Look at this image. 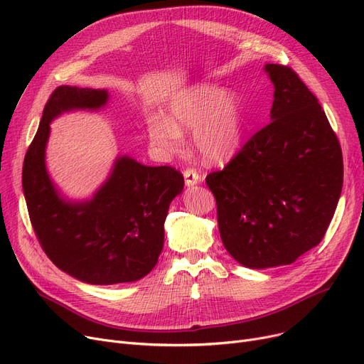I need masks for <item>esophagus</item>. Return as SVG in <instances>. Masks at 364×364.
Returning a JSON list of instances; mask_svg holds the SVG:
<instances>
[{
    "instance_id": "obj_1",
    "label": "esophagus",
    "mask_w": 364,
    "mask_h": 364,
    "mask_svg": "<svg viewBox=\"0 0 364 364\" xmlns=\"http://www.w3.org/2000/svg\"><path fill=\"white\" fill-rule=\"evenodd\" d=\"M183 176H184V180H186V186H188V187L190 186H195V184L202 181V177L199 176V172L196 169H193V168L184 169Z\"/></svg>"
}]
</instances>
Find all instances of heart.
Listing matches in <instances>:
<instances>
[{"label":"heart","instance_id":"heart-1","mask_svg":"<svg viewBox=\"0 0 364 364\" xmlns=\"http://www.w3.org/2000/svg\"><path fill=\"white\" fill-rule=\"evenodd\" d=\"M193 128V143L209 162L230 159L242 143V114L237 95L213 84L178 91L166 106V117L147 119L150 144L161 155H177L184 147V129Z\"/></svg>","mask_w":364,"mask_h":364}]
</instances>
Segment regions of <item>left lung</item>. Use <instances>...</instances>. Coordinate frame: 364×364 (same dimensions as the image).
I'll return each mask as SVG.
<instances>
[{"mask_svg": "<svg viewBox=\"0 0 364 364\" xmlns=\"http://www.w3.org/2000/svg\"><path fill=\"white\" fill-rule=\"evenodd\" d=\"M264 70L274 84L270 122L206 177L225 250L250 269L292 264L317 246L343 181L341 146L316 95L289 66Z\"/></svg>", "mask_w": 364, "mask_h": 364, "instance_id": "1", "label": "left lung"}]
</instances>
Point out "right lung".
I'll return each instance as SVG.
<instances>
[{
  "label": "right lung",
  "mask_w": 364,
  "mask_h": 364,
  "mask_svg": "<svg viewBox=\"0 0 364 364\" xmlns=\"http://www.w3.org/2000/svg\"><path fill=\"white\" fill-rule=\"evenodd\" d=\"M107 100L106 90L55 88L22 172L29 218L44 252L62 272L90 284L136 282L153 270L164 247L169 203L184 187L174 168L146 166L119 156L90 200L60 196L46 168L50 122L69 110H99Z\"/></svg>",
  "instance_id": "add662e5"
}]
</instances>
